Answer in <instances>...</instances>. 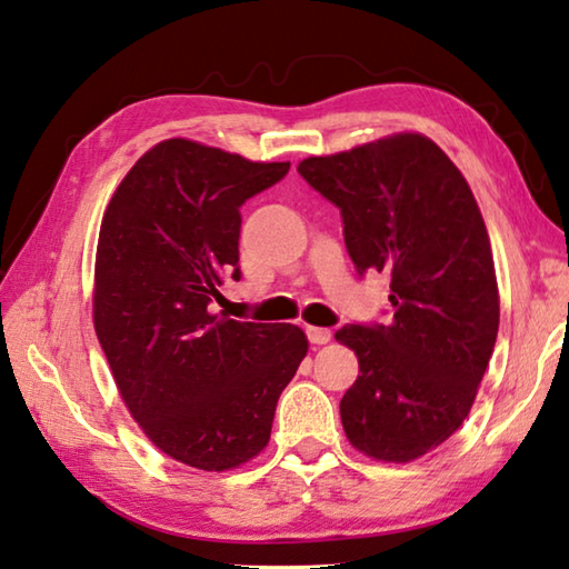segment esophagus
Masks as SVG:
<instances>
[{
  "instance_id": "obj_1",
  "label": "esophagus",
  "mask_w": 569,
  "mask_h": 569,
  "mask_svg": "<svg viewBox=\"0 0 569 569\" xmlns=\"http://www.w3.org/2000/svg\"><path fill=\"white\" fill-rule=\"evenodd\" d=\"M306 336L308 340H311L313 346H323L330 340V330L328 328H316V326H308L306 328Z\"/></svg>"
}]
</instances>
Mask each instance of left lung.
I'll return each mask as SVG.
<instances>
[{
    "instance_id": "1",
    "label": "left lung",
    "mask_w": 569,
    "mask_h": 569,
    "mask_svg": "<svg viewBox=\"0 0 569 569\" xmlns=\"http://www.w3.org/2000/svg\"><path fill=\"white\" fill-rule=\"evenodd\" d=\"M298 173L338 206L358 276L388 273L386 323H346L360 376L340 420L366 456L408 462L468 418L500 323L490 239L468 181L420 133L311 157Z\"/></svg>"
}]
</instances>
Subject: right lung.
<instances>
[{
    "mask_svg": "<svg viewBox=\"0 0 569 569\" xmlns=\"http://www.w3.org/2000/svg\"><path fill=\"white\" fill-rule=\"evenodd\" d=\"M291 163L169 139L133 163L107 206L94 328L133 420L169 458L199 470L249 462L308 353L298 326L213 316L241 281V206Z\"/></svg>",
    "mask_w": 569,
    "mask_h": 569,
    "instance_id": "right-lung-1",
    "label": "right lung"
}]
</instances>
